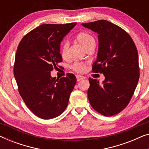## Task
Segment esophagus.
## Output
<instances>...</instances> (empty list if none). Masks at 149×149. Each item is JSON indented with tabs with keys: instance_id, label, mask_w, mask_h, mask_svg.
Listing matches in <instances>:
<instances>
[{
	"instance_id": "esophagus-1",
	"label": "esophagus",
	"mask_w": 149,
	"mask_h": 149,
	"mask_svg": "<svg viewBox=\"0 0 149 149\" xmlns=\"http://www.w3.org/2000/svg\"><path fill=\"white\" fill-rule=\"evenodd\" d=\"M76 77H77V81H81V80H83V79H85L84 77L81 76V75H79V74L76 75Z\"/></svg>"
}]
</instances>
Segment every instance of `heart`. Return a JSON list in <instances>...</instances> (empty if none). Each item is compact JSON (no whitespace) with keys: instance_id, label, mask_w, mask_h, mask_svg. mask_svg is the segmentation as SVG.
I'll return each instance as SVG.
<instances>
[{"instance_id":"heart-1","label":"heart","mask_w":149,"mask_h":149,"mask_svg":"<svg viewBox=\"0 0 149 149\" xmlns=\"http://www.w3.org/2000/svg\"><path fill=\"white\" fill-rule=\"evenodd\" d=\"M77 39L80 42L85 49H87L88 47L95 45L94 37L88 32H83L77 35ZM69 48V42L68 40H64L61 45L60 54L64 59H66L68 56ZM72 70L76 72H83L85 70V64L80 62H75L71 66Z\"/></svg>"}]
</instances>
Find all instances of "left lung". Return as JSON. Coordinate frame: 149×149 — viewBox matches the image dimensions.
I'll use <instances>...</instances> for the list:
<instances>
[{
	"label": "left lung",
	"instance_id": "left-lung-1",
	"mask_svg": "<svg viewBox=\"0 0 149 149\" xmlns=\"http://www.w3.org/2000/svg\"><path fill=\"white\" fill-rule=\"evenodd\" d=\"M98 34V52L93 72L103 73L102 85L89 78L87 96L93 109L110 117L127 107L139 80L138 54L129 34L107 20L82 24Z\"/></svg>",
	"mask_w": 149,
	"mask_h": 149
}]
</instances>
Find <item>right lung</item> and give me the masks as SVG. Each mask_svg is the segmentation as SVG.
Wrapping results in <instances>:
<instances>
[{"instance_id":"right-lung-1","label":"right lung","mask_w":149,"mask_h":149,"mask_svg":"<svg viewBox=\"0 0 149 149\" xmlns=\"http://www.w3.org/2000/svg\"><path fill=\"white\" fill-rule=\"evenodd\" d=\"M76 24H42L18 45L13 68L18 90L28 109L41 119L60 115L76 84V77L70 73L60 79L51 76L62 62L61 42Z\"/></svg>"}]
</instances>
